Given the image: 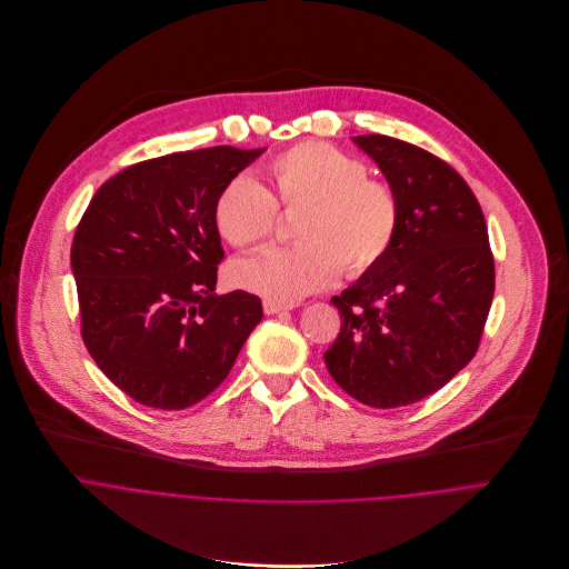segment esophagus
Instances as JSON below:
<instances>
[{
	"label": "esophagus",
	"mask_w": 569,
	"mask_h": 569,
	"mask_svg": "<svg viewBox=\"0 0 569 569\" xmlns=\"http://www.w3.org/2000/svg\"><path fill=\"white\" fill-rule=\"evenodd\" d=\"M262 307H264V313H280V311H289V309H293V305H284V302H276V300H264L262 302Z\"/></svg>",
	"instance_id": "obj_1"
}]
</instances>
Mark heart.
<instances>
[{
  "instance_id": "heart-1",
  "label": "heart",
  "mask_w": 569,
  "mask_h": 569,
  "mask_svg": "<svg viewBox=\"0 0 569 569\" xmlns=\"http://www.w3.org/2000/svg\"><path fill=\"white\" fill-rule=\"evenodd\" d=\"M271 192L251 174H238L214 201L221 238L251 249L269 240L278 208L296 212L293 247H271L233 262L231 280L276 302H293L348 276L375 269L392 249L401 203L395 188L370 179L361 159L333 146L298 143L269 163Z\"/></svg>"
}]
</instances>
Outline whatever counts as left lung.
I'll list each match as a JSON object with an SVG mask.
<instances>
[{
  "instance_id": "left-lung-1",
  "label": "left lung",
  "mask_w": 569,
  "mask_h": 569,
  "mask_svg": "<svg viewBox=\"0 0 569 569\" xmlns=\"http://www.w3.org/2000/svg\"><path fill=\"white\" fill-rule=\"evenodd\" d=\"M401 203L388 256L331 302L333 381L370 408L443 388L478 352L496 289L487 221L469 183L435 154L383 134L355 137Z\"/></svg>"
}]
</instances>
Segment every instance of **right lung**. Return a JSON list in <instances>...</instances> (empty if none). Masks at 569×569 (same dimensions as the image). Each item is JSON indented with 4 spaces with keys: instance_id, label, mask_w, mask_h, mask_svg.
<instances>
[{
    "instance_id": "obj_1",
    "label": "right lung",
    "mask_w": 569,
    "mask_h": 569,
    "mask_svg": "<svg viewBox=\"0 0 569 569\" xmlns=\"http://www.w3.org/2000/svg\"><path fill=\"white\" fill-rule=\"evenodd\" d=\"M260 150L217 146L126 168L89 201L71 244L80 333L134 401L183 410L229 377L262 320L249 291L217 296L214 201Z\"/></svg>"
}]
</instances>
